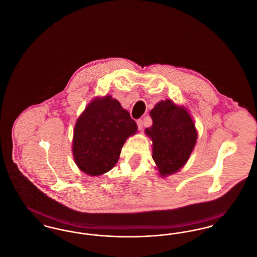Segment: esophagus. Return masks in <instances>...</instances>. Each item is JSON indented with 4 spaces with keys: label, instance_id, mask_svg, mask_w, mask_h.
Listing matches in <instances>:
<instances>
[{
    "label": "esophagus",
    "instance_id": "esophagus-1",
    "mask_svg": "<svg viewBox=\"0 0 257 257\" xmlns=\"http://www.w3.org/2000/svg\"><path fill=\"white\" fill-rule=\"evenodd\" d=\"M137 124H138V128L139 130H143V127H144V121L142 119H138L137 120Z\"/></svg>",
    "mask_w": 257,
    "mask_h": 257
}]
</instances>
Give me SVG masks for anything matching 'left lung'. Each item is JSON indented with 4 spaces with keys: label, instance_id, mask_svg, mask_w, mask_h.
I'll return each instance as SVG.
<instances>
[{
    "label": "left lung",
    "instance_id": "1",
    "mask_svg": "<svg viewBox=\"0 0 257 257\" xmlns=\"http://www.w3.org/2000/svg\"><path fill=\"white\" fill-rule=\"evenodd\" d=\"M152 125L146 133L152 140V158L161 175L182 168L196 145V126L188 111L171 100L161 101L150 111Z\"/></svg>",
    "mask_w": 257,
    "mask_h": 257
}]
</instances>
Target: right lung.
Wrapping results in <instances>:
<instances>
[{
	"label": "right lung",
	"instance_id": "1",
	"mask_svg": "<svg viewBox=\"0 0 257 257\" xmlns=\"http://www.w3.org/2000/svg\"><path fill=\"white\" fill-rule=\"evenodd\" d=\"M137 123L111 96L88 104L75 125L73 155L81 171L91 176L110 171L119 159L126 139L137 132Z\"/></svg>",
	"mask_w": 257,
	"mask_h": 257
}]
</instances>
